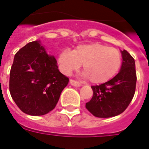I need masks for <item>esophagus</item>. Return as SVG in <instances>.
I'll use <instances>...</instances> for the list:
<instances>
[{
  "mask_svg": "<svg viewBox=\"0 0 149 149\" xmlns=\"http://www.w3.org/2000/svg\"><path fill=\"white\" fill-rule=\"evenodd\" d=\"M70 84H71V85L74 86V87H80V86H82V84L80 82H78L77 80H70Z\"/></svg>",
  "mask_w": 149,
  "mask_h": 149,
  "instance_id": "1",
  "label": "esophagus"
}]
</instances>
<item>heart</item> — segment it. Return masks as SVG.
<instances>
[{
	"instance_id": "heart-1",
	"label": "heart",
	"mask_w": 149,
	"mask_h": 149,
	"mask_svg": "<svg viewBox=\"0 0 149 149\" xmlns=\"http://www.w3.org/2000/svg\"><path fill=\"white\" fill-rule=\"evenodd\" d=\"M122 63L118 49L100 43L80 45L72 51L64 49L58 56V64L63 72L69 74L83 65L86 77L94 84L112 79L119 72Z\"/></svg>"
}]
</instances>
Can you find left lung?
Wrapping results in <instances>:
<instances>
[{"label": "left lung", "mask_w": 149, "mask_h": 149, "mask_svg": "<svg viewBox=\"0 0 149 149\" xmlns=\"http://www.w3.org/2000/svg\"><path fill=\"white\" fill-rule=\"evenodd\" d=\"M119 72L106 83L91 86L93 95L86 103L88 111L98 118H111L122 114L132 101L136 90L135 61L124 49Z\"/></svg>", "instance_id": "8db88e82"}]
</instances>
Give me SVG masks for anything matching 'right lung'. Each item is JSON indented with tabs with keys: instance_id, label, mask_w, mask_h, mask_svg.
I'll list each match as a JSON object with an SVG mask.
<instances>
[{
	"instance_id": "1",
	"label": "right lung",
	"mask_w": 149,
	"mask_h": 149,
	"mask_svg": "<svg viewBox=\"0 0 149 149\" xmlns=\"http://www.w3.org/2000/svg\"><path fill=\"white\" fill-rule=\"evenodd\" d=\"M69 78L58 69L54 56L48 55L40 41H34L16 53L10 71L9 91L24 113L39 116L57 105Z\"/></svg>"
}]
</instances>
